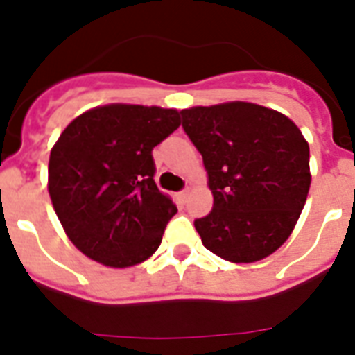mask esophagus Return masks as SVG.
I'll list each match as a JSON object with an SVG mask.
<instances>
[{
    "mask_svg": "<svg viewBox=\"0 0 355 355\" xmlns=\"http://www.w3.org/2000/svg\"><path fill=\"white\" fill-rule=\"evenodd\" d=\"M188 197H189V189L188 188L182 189V191L178 193V199L182 200V202H186V200H188Z\"/></svg>",
    "mask_w": 355,
    "mask_h": 355,
    "instance_id": "1",
    "label": "esophagus"
}]
</instances>
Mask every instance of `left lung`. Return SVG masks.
I'll return each mask as SVG.
<instances>
[{"mask_svg": "<svg viewBox=\"0 0 355 355\" xmlns=\"http://www.w3.org/2000/svg\"><path fill=\"white\" fill-rule=\"evenodd\" d=\"M214 208L195 219L202 245L234 263H252L284 245L306 205L309 145L284 114L252 103L182 110Z\"/></svg>", "mask_w": 355, "mask_h": 355, "instance_id": "obj_1", "label": "left lung"}]
</instances>
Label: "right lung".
<instances>
[{
  "label": "right lung",
  "instance_id": "obj_1",
  "mask_svg": "<svg viewBox=\"0 0 355 355\" xmlns=\"http://www.w3.org/2000/svg\"><path fill=\"white\" fill-rule=\"evenodd\" d=\"M180 125L173 108L108 105L80 114L49 156V197L75 247L130 267L160 247L177 206L155 182L153 149Z\"/></svg>",
  "mask_w": 355,
  "mask_h": 355
}]
</instances>
